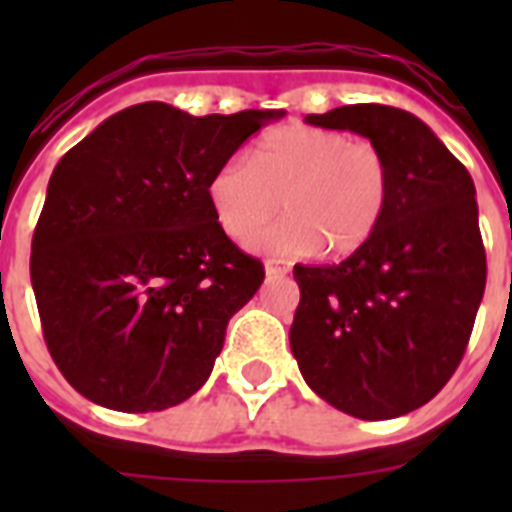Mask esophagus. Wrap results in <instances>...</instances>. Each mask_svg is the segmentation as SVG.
Here are the masks:
<instances>
[{
  "mask_svg": "<svg viewBox=\"0 0 512 512\" xmlns=\"http://www.w3.org/2000/svg\"><path fill=\"white\" fill-rule=\"evenodd\" d=\"M289 273V263H281V260H268L265 263V276L268 279H281Z\"/></svg>",
  "mask_w": 512,
  "mask_h": 512,
  "instance_id": "1",
  "label": "esophagus"
}]
</instances>
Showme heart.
<instances>
[{"label": "heart", "mask_w": 512, "mask_h": 512, "mask_svg": "<svg viewBox=\"0 0 512 512\" xmlns=\"http://www.w3.org/2000/svg\"><path fill=\"white\" fill-rule=\"evenodd\" d=\"M255 241L271 255H350L372 239L390 201L388 156L369 140L319 127H279L257 140L249 167L220 164L207 180V201L228 239Z\"/></svg>", "instance_id": "heart-1"}]
</instances>
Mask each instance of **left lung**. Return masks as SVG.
Instances as JSON below:
<instances>
[{"label": "left lung", "mask_w": 512, "mask_h": 512, "mask_svg": "<svg viewBox=\"0 0 512 512\" xmlns=\"http://www.w3.org/2000/svg\"><path fill=\"white\" fill-rule=\"evenodd\" d=\"M348 130L390 164L372 239L337 265H295L289 345L308 388L358 420L428 404L460 366L486 287L476 185L428 124L377 103L305 116Z\"/></svg>", "instance_id": "left-lung-1"}]
</instances>
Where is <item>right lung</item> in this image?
Returning a JSON list of instances; mask_svg holds the SVG:
<instances>
[{
    "label": "right lung",
    "mask_w": 512,
    "mask_h": 512,
    "mask_svg": "<svg viewBox=\"0 0 512 512\" xmlns=\"http://www.w3.org/2000/svg\"><path fill=\"white\" fill-rule=\"evenodd\" d=\"M281 116L138 103L58 162L31 287L52 361L92 404L162 412L207 382L228 321L265 279L215 223L207 180Z\"/></svg>",
    "instance_id": "right-lung-1"
}]
</instances>
